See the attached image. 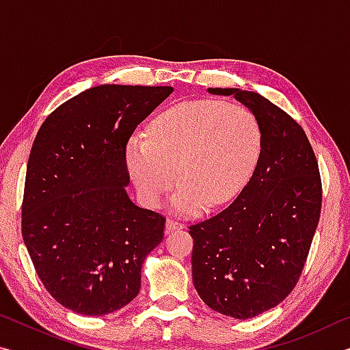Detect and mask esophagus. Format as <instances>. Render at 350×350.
Masks as SVG:
<instances>
[{"mask_svg": "<svg viewBox=\"0 0 350 350\" xmlns=\"http://www.w3.org/2000/svg\"><path fill=\"white\" fill-rule=\"evenodd\" d=\"M165 227H167L168 232H173V230H179L182 228L183 225L180 222L174 221V219H167V224H165Z\"/></svg>", "mask_w": 350, "mask_h": 350, "instance_id": "obj_1", "label": "esophagus"}]
</instances>
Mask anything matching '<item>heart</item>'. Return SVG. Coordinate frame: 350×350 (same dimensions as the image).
Returning a JSON list of instances; mask_svg holds the SVG:
<instances>
[{"instance_id":"b5f03b06","label":"heart","mask_w":350,"mask_h":350,"mask_svg":"<svg viewBox=\"0 0 350 350\" xmlns=\"http://www.w3.org/2000/svg\"><path fill=\"white\" fill-rule=\"evenodd\" d=\"M260 142L258 118L245 106L189 100L156 116L148 135L129 139L126 167L146 205L161 204L177 179L171 206L196 215L239 193L256 167Z\"/></svg>"}]
</instances>
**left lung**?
<instances>
[{"instance_id": "obj_1", "label": "left lung", "mask_w": 350, "mask_h": 350, "mask_svg": "<svg viewBox=\"0 0 350 350\" xmlns=\"http://www.w3.org/2000/svg\"><path fill=\"white\" fill-rule=\"evenodd\" d=\"M208 92L250 109L262 142L234 202L189 227L193 282L210 309L248 319L282 303L298 282L321 213V179L309 139L287 112L253 91Z\"/></svg>"}]
</instances>
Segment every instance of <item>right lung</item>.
<instances>
[{"label": "right lung", "mask_w": 350, "mask_h": 350, "mask_svg": "<svg viewBox=\"0 0 350 350\" xmlns=\"http://www.w3.org/2000/svg\"><path fill=\"white\" fill-rule=\"evenodd\" d=\"M171 86L100 85L58 106L29 156L21 232L57 303L86 317L139 295L142 265L163 239L165 217L126 188V144Z\"/></svg>", "instance_id": "1"}]
</instances>
